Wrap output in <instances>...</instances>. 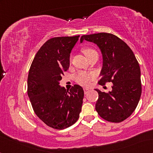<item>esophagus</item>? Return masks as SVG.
I'll return each instance as SVG.
<instances>
[{"label": "esophagus", "mask_w": 153, "mask_h": 153, "mask_svg": "<svg viewBox=\"0 0 153 153\" xmlns=\"http://www.w3.org/2000/svg\"><path fill=\"white\" fill-rule=\"evenodd\" d=\"M83 91H84L85 94H87L89 92V89L87 88H83Z\"/></svg>", "instance_id": "obj_1"}]
</instances>
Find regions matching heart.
Listing matches in <instances>:
<instances>
[{
	"instance_id": "heart-1",
	"label": "heart",
	"mask_w": 153,
	"mask_h": 153,
	"mask_svg": "<svg viewBox=\"0 0 153 153\" xmlns=\"http://www.w3.org/2000/svg\"><path fill=\"white\" fill-rule=\"evenodd\" d=\"M83 52L85 54V56L88 58L90 56H91L94 53H95V51L91 48H83ZM71 59V58H70ZM95 78V75L93 73H85V72H80L76 76V81L79 84L83 85H88L90 84L91 81L93 80Z\"/></svg>"
}]
</instances>
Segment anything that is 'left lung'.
<instances>
[{
    "label": "left lung",
    "instance_id": "obj_1",
    "mask_svg": "<svg viewBox=\"0 0 153 153\" xmlns=\"http://www.w3.org/2000/svg\"><path fill=\"white\" fill-rule=\"evenodd\" d=\"M95 43L102 54L100 85L112 82L108 93L95 91L99 97L95 109L100 117L112 123L125 120L137 108L141 95V70L133 51L116 35L106 33L83 35L80 42Z\"/></svg>",
    "mask_w": 153,
    "mask_h": 153
}]
</instances>
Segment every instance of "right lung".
<instances>
[{
    "label": "right lung",
    "instance_id": "1",
    "mask_svg": "<svg viewBox=\"0 0 153 153\" xmlns=\"http://www.w3.org/2000/svg\"><path fill=\"white\" fill-rule=\"evenodd\" d=\"M79 37L49 39L37 51L29 70L28 95L33 110L41 120L53 129H63L74 124L81 111L84 96L82 87L74 85L66 91L60 85Z\"/></svg>",
    "mask_w": 153,
    "mask_h": 153
}]
</instances>
